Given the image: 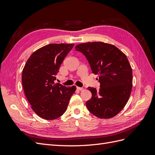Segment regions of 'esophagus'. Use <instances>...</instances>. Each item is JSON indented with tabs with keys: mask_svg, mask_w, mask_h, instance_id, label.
<instances>
[{
	"mask_svg": "<svg viewBox=\"0 0 155 155\" xmlns=\"http://www.w3.org/2000/svg\"><path fill=\"white\" fill-rule=\"evenodd\" d=\"M77 89L79 91H82L84 90V88L83 87H77Z\"/></svg>",
	"mask_w": 155,
	"mask_h": 155,
	"instance_id": "1",
	"label": "esophagus"
}]
</instances>
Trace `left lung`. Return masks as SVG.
<instances>
[{"instance_id":"8db88e82","label":"left lung","mask_w":155,"mask_h":155,"mask_svg":"<svg viewBox=\"0 0 155 155\" xmlns=\"http://www.w3.org/2000/svg\"><path fill=\"white\" fill-rule=\"evenodd\" d=\"M87 59L92 73L99 76L100 88L88 87L92 97L88 110L97 118L107 119L118 114L130 97L133 87L132 68L124 53L103 42H88L76 46Z\"/></svg>"}]
</instances>
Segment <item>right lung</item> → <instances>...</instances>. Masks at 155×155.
<instances>
[{"label":"right lung","mask_w":155,"mask_h":155,"mask_svg":"<svg viewBox=\"0 0 155 155\" xmlns=\"http://www.w3.org/2000/svg\"><path fill=\"white\" fill-rule=\"evenodd\" d=\"M74 44H50L33 53L22 70V84L27 100L36 114L55 120L66 111L76 90L55 83L61 64Z\"/></svg>","instance_id":"add662e5"}]
</instances>
